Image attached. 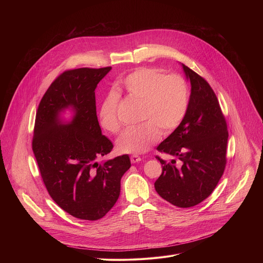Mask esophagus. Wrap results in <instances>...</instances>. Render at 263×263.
<instances>
[{"instance_id":"1","label":"esophagus","mask_w":263,"mask_h":263,"mask_svg":"<svg viewBox=\"0 0 263 263\" xmlns=\"http://www.w3.org/2000/svg\"><path fill=\"white\" fill-rule=\"evenodd\" d=\"M130 159H131V162H132V163H137V162H139V161L141 160V157L138 156V155H132V156L130 157Z\"/></svg>"}]
</instances>
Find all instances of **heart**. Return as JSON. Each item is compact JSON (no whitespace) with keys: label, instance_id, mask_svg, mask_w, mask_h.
Masks as SVG:
<instances>
[{"label":"heart","instance_id":"heart-1","mask_svg":"<svg viewBox=\"0 0 263 263\" xmlns=\"http://www.w3.org/2000/svg\"><path fill=\"white\" fill-rule=\"evenodd\" d=\"M129 97L142 103L138 127L124 131L117 141L122 153L142 154L155 144L161 133H173L183 122L190 107V87L180 74H165L155 67H140L123 80ZM120 96L110 92L103 101L99 117L102 127L119 133L122 123L119 118Z\"/></svg>","mask_w":263,"mask_h":263}]
</instances>
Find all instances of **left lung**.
<instances>
[{
	"instance_id": "obj_1",
	"label": "left lung",
	"mask_w": 263,
	"mask_h": 263,
	"mask_svg": "<svg viewBox=\"0 0 263 263\" xmlns=\"http://www.w3.org/2000/svg\"><path fill=\"white\" fill-rule=\"evenodd\" d=\"M182 66L192 85L189 111L180 126L157 146L159 152L178 157L181 165L156 156L162 174L154 185L162 199L189 208L207 199L221 178L229 134L211 86L193 69Z\"/></svg>"
}]
</instances>
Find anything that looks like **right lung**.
<instances>
[{"instance_id": "1", "label": "right lung", "mask_w": 263, "mask_h": 263, "mask_svg": "<svg viewBox=\"0 0 263 263\" xmlns=\"http://www.w3.org/2000/svg\"><path fill=\"white\" fill-rule=\"evenodd\" d=\"M76 68L63 71L50 85L36 112L32 149L47 191L68 214L97 220L115 206L121 179L130 168L128 155L103 162L114 144L102 134L95 90L110 71ZM70 108L69 122L61 112Z\"/></svg>"}]
</instances>
